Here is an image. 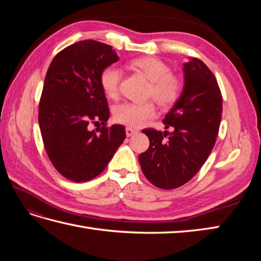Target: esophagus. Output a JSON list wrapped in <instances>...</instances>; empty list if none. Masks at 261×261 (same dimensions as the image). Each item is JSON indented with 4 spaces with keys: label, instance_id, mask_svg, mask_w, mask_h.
<instances>
[{
    "label": "esophagus",
    "instance_id": "esophagus-1",
    "mask_svg": "<svg viewBox=\"0 0 261 261\" xmlns=\"http://www.w3.org/2000/svg\"><path fill=\"white\" fill-rule=\"evenodd\" d=\"M137 130L136 129H132V127H125V134H126V137H131V136H134V135H136L137 134Z\"/></svg>",
    "mask_w": 261,
    "mask_h": 261
}]
</instances>
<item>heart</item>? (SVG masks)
Here are the masks:
<instances>
[{
    "label": "heart",
    "mask_w": 261,
    "mask_h": 261,
    "mask_svg": "<svg viewBox=\"0 0 261 261\" xmlns=\"http://www.w3.org/2000/svg\"><path fill=\"white\" fill-rule=\"evenodd\" d=\"M125 68L141 75L148 81L146 97L152 98L160 110H169L178 102L181 96L184 82L181 77L171 71L170 66L153 56H141L130 59ZM121 73L113 66L104 68L99 75V84L105 95L116 99L120 94ZM156 112L154 103L146 101L141 103H122L113 110V118L119 123L131 127L142 125L151 119Z\"/></svg>",
    "instance_id": "obj_1"
}]
</instances>
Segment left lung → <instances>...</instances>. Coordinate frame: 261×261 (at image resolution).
Returning <instances> with one entry per match:
<instances>
[{
    "instance_id": "left-lung-1",
    "label": "left lung",
    "mask_w": 261,
    "mask_h": 261,
    "mask_svg": "<svg viewBox=\"0 0 261 261\" xmlns=\"http://www.w3.org/2000/svg\"><path fill=\"white\" fill-rule=\"evenodd\" d=\"M181 96L163 120L166 129H143L149 148L139 163L146 178L162 190L190 181L206 162L215 145L222 118V94L212 71L201 59L184 64Z\"/></svg>"
}]
</instances>
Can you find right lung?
<instances>
[{
	"label": "right lung",
	"mask_w": 261,
	"mask_h": 261,
	"mask_svg": "<svg viewBox=\"0 0 261 261\" xmlns=\"http://www.w3.org/2000/svg\"><path fill=\"white\" fill-rule=\"evenodd\" d=\"M118 60L111 46L83 40L59 51L47 70L39 125L54 167L71 181L95 178L125 139L123 125L107 126L110 111L99 84L101 71ZM98 120L101 129L88 130Z\"/></svg>",
	"instance_id": "add662e5"
}]
</instances>
